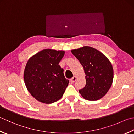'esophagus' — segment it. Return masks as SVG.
Masks as SVG:
<instances>
[{"label": "esophagus", "instance_id": "34e87169", "mask_svg": "<svg viewBox=\"0 0 134 134\" xmlns=\"http://www.w3.org/2000/svg\"><path fill=\"white\" fill-rule=\"evenodd\" d=\"M76 79H77L76 76H74L70 79V82H71V83H74L76 80Z\"/></svg>", "mask_w": 134, "mask_h": 134}]
</instances>
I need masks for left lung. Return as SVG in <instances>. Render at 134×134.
<instances>
[{
  "label": "left lung",
  "mask_w": 134,
  "mask_h": 134,
  "mask_svg": "<svg viewBox=\"0 0 134 134\" xmlns=\"http://www.w3.org/2000/svg\"><path fill=\"white\" fill-rule=\"evenodd\" d=\"M84 69L86 85L79 93L86 100L96 101L106 94L112 85L114 71L107 58L94 48L84 46L72 49Z\"/></svg>",
  "instance_id": "obj_1"
}]
</instances>
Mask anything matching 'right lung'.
<instances>
[{"instance_id":"obj_1","label":"right lung","mask_w":134,"mask_h":134,"mask_svg":"<svg viewBox=\"0 0 134 134\" xmlns=\"http://www.w3.org/2000/svg\"><path fill=\"white\" fill-rule=\"evenodd\" d=\"M64 55L62 50L45 49L28 60L24 80L28 91L37 100L51 104L62 97L69 82L59 65Z\"/></svg>"}]
</instances>
